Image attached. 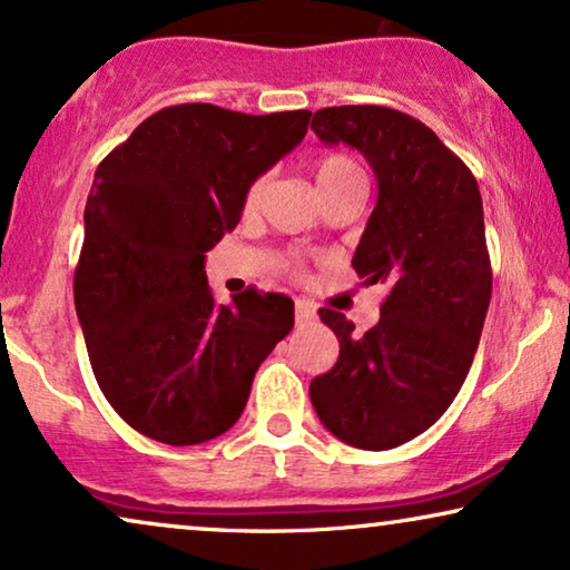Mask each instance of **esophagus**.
I'll return each mask as SVG.
<instances>
[{
  "instance_id": "1",
  "label": "esophagus",
  "mask_w": 570,
  "mask_h": 570,
  "mask_svg": "<svg viewBox=\"0 0 570 570\" xmlns=\"http://www.w3.org/2000/svg\"><path fill=\"white\" fill-rule=\"evenodd\" d=\"M316 318V306L311 301H295V324H311Z\"/></svg>"
}]
</instances>
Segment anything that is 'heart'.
Here are the masks:
<instances>
[{
  "mask_svg": "<svg viewBox=\"0 0 570 570\" xmlns=\"http://www.w3.org/2000/svg\"><path fill=\"white\" fill-rule=\"evenodd\" d=\"M355 178H361V168H357L355 160L347 158V155H326V158L316 163L318 191L332 189V186L345 184V181H355ZM264 184H267L264 178H256V181L248 186V191H246V207L248 209L256 207V202L262 199Z\"/></svg>",
  "mask_w": 570,
  "mask_h": 570,
  "instance_id": "obj_1",
  "label": "heart"
}]
</instances>
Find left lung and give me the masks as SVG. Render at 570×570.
I'll list each match as a JSON object with an SVG mask.
<instances>
[{
  "instance_id": "obj_1",
  "label": "left lung",
  "mask_w": 570,
  "mask_h": 570,
  "mask_svg": "<svg viewBox=\"0 0 570 570\" xmlns=\"http://www.w3.org/2000/svg\"><path fill=\"white\" fill-rule=\"evenodd\" d=\"M311 129L371 163L379 199L353 267L365 285H389L365 334L340 311H318L340 357L311 381V404L340 441L386 451L449 410L478 353L493 291L482 197L435 131L394 108H322Z\"/></svg>"
}]
</instances>
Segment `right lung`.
Returning a JSON list of instances; mask_svg holds the SVG:
<instances>
[{
  "instance_id": "add662e5",
  "label": "right lung",
  "mask_w": 570,
  "mask_h": 570,
  "mask_svg": "<svg viewBox=\"0 0 570 570\" xmlns=\"http://www.w3.org/2000/svg\"><path fill=\"white\" fill-rule=\"evenodd\" d=\"M311 111L213 104L153 114L100 163L85 205L75 308L100 392L147 439L194 446L228 431L254 373L293 330V301L213 298L205 254L246 191L306 137Z\"/></svg>"
}]
</instances>
